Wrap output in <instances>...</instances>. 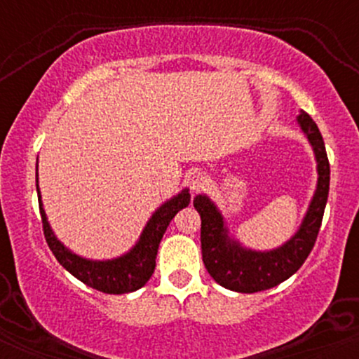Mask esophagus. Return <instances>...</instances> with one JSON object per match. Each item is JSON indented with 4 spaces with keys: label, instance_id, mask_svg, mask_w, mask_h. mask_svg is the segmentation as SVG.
I'll list each match as a JSON object with an SVG mask.
<instances>
[{
    "label": "esophagus",
    "instance_id": "34e87169",
    "mask_svg": "<svg viewBox=\"0 0 359 359\" xmlns=\"http://www.w3.org/2000/svg\"><path fill=\"white\" fill-rule=\"evenodd\" d=\"M205 185H208V179H205V175L201 174V172L199 174H194L191 179H189V187H191L194 192L203 191Z\"/></svg>",
    "mask_w": 359,
    "mask_h": 359
}]
</instances>
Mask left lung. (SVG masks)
Instances as JSON below:
<instances>
[{
	"instance_id": "1",
	"label": "left lung",
	"mask_w": 359,
	"mask_h": 359,
	"mask_svg": "<svg viewBox=\"0 0 359 359\" xmlns=\"http://www.w3.org/2000/svg\"><path fill=\"white\" fill-rule=\"evenodd\" d=\"M317 160V189L299 231L285 245L270 251H253L228 236L221 212L208 196H197L194 208L201 214V248L209 275L229 290L255 294L285 282L306 262L314 248L329 194V160L319 128L306 111L297 118Z\"/></svg>"
}]
</instances>
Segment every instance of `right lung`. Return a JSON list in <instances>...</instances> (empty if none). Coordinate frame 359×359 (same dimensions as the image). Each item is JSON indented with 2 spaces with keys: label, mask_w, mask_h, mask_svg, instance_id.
<instances>
[{
  "label": "right lung",
  "mask_w": 359,
  "mask_h": 359,
  "mask_svg": "<svg viewBox=\"0 0 359 359\" xmlns=\"http://www.w3.org/2000/svg\"><path fill=\"white\" fill-rule=\"evenodd\" d=\"M36 170H39V162H36ZM36 192H39V205L45 240H47L48 248L52 250L57 262L69 273H72L74 277L81 280L88 287L114 295L138 290L150 280L155 270L156 251H158L163 233L167 231V226L170 224V221L174 219V216L180 209L187 208L189 203H191V194H189L187 189H184L182 192L177 194L175 197H172L170 201H167L165 204L156 209L150 221L147 222L145 229H143L142 236H140L137 245L133 246V250H130L119 258L94 262V259H86L74 255L52 233L50 224H48L42 208V199H40L39 172H36Z\"/></svg>",
  "instance_id": "add662e5"
}]
</instances>
